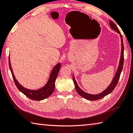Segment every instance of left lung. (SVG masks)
Here are the masks:
<instances>
[{
    "mask_svg": "<svg viewBox=\"0 0 133 133\" xmlns=\"http://www.w3.org/2000/svg\"><path fill=\"white\" fill-rule=\"evenodd\" d=\"M110 26L112 29L115 30V32H116L117 33L119 34V35H120V37H121V45H122L121 52V59H120V61H119V66L118 67V69H117L115 76H114L112 81V82H111V84L109 85L108 87L107 88L104 90L101 93H98L97 95H92V94H89V93L85 92L84 91H83L81 89V88L79 87L78 85L77 81H75L74 74L72 75V79H73L75 89H76L77 93H78L81 97H84L87 100H91V101H95L97 100H99L100 98H103L107 95H108V94L111 93L112 92L113 90L115 89L117 84H118L119 77H120V75L121 74V72L122 71V69H123V62H124V46H123V38H122L121 33L120 32V31H119V30L118 29V27L116 26V25L115 24V23L112 21L111 20H110Z\"/></svg>",
    "mask_w": 133,
    "mask_h": 133,
    "instance_id": "obj_1",
    "label": "left lung"
}]
</instances>
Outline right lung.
I'll use <instances>...</instances> for the list:
<instances>
[{
    "label": "right lung",
    "mask_w": 133,
    "mask_h": 133,
    "mask_svg": "<svg viewBox=\"0 0 133 133\" xmlns=\"http://www.w3.org/2000/svg\"><path fill=\"white\" fill-rule=\"evenodd\" d=\"M61 64L60 63H58L55 66L52 70H51V72L49 75L48 79L46 82L45 85H44L43 87L39 88L38 89L32 90L29 89H27L23 87L21 84H19V82L18 81L17 79L15 78L14 74V72L12 71V69L11 67V62H10V57H9V67L10 71L11 72L12 75V78L14 79L15 84L16 87L21 92H22L23 95H25L26 97H29L30 99L40 101L45 99L47 97H49L52 93L54 92L55 89V82L56 79V77L58 76L60 68H61Z\"/></svg>",
    "instance_id": "add662e5"
}]
</instances>
